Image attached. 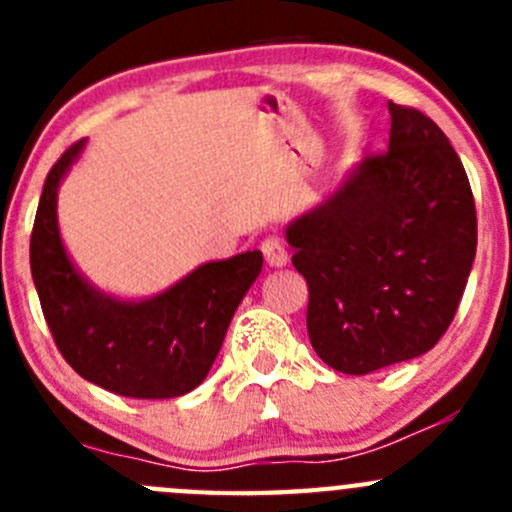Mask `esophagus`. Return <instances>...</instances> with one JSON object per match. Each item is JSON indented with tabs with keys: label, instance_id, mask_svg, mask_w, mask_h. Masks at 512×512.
I'll return each mask as SVG.
<instances>
[{
	"label": "esophagus",
	"instance_id": "esophagus-1",
	"mask_svg": "<svg viewBox=\"0 0 512 512\" xmlns=\"http://www.w3.org/2000/svg\"><path fill=\"white\" fill-rule=\"evenodd\" d=\"M260 252L265 255V262L270 267H282L287 265V250L285 245H282V240L277 235H267L265 240L260 242Z\"/></svg>",
	"mask_w": 512,
	"mask_h": 512
}]
</instances>
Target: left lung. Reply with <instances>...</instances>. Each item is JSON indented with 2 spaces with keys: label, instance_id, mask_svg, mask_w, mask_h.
Here are the masks:
<instances>
[{
  "label": "left lung",
  "instance_id": "8db88e82",
  "mask_svg": "<svg viewBox=\"0 0 512 512\" xmlns=\"http://www.w3.org/2000/svg\"><path fill=\"white\" fill-rule=\"evenodd\" d=\"M389 148L287 227L307 280V332L324 364L371 374L436 347L476 257L473 190L446 133L389 101Z\"/></svg>",
  "mask_w": 512,
  "mask_h": 512
}]
</instances>
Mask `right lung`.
Masks as SVG:
<instances>
[{
  "mask_svg": "<svg viewBox=\"0 0 512 512\" xmlns=\"http://www.w3.org/2000/svg\"><path fill=\"white\" fill-rule=\"evenodd\" d=\"M84 148L51 165L36 208L29 262L56 349L91 384L128 399H173L208 376L230 319L262 270L260 250L208 262L146 302H118L86 285L61 245L56 188Z\"/></svg>",
  "mask_w": 512,
  "mask_h": 512,
  "instance_id": "1",
  "label": "right lung"
}]
</instances>
